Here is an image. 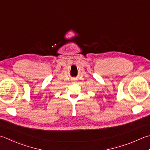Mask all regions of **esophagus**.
Here are the masks:
<instances>
[{
    "label": "esophagus",
    "instance_id": "obj_1",
    "mask_svg": "<svg viewBox=\"0 0 150 150\" xmlns=\"http://www.w3.org/2000/svg\"><path fill=\"white\" fill-rule=\"evenodd\" d=\"M73 82H74V81H75V80H73Z\"/></svg>",
    "mask_w": 150,
    "mask_h": 150
}]
</instances>
